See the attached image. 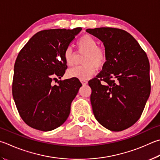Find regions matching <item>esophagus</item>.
I'll return each mask as SVG.
<instances>
[{
  "label": "esophagus",
  "mask_w": 160,
  "mask_h": 160,
  "mask_svg": "<svg viewBox=\"0 0 160 160\" xmlns=\"http://www.w3.org/2000/svg\"><path fill=\"white\" fill-rule=\"evenodd\" d=\"M80 82H82V85H87L88 84V81L86 80H80Z\"/></svg>",
  "instance_id": "34e87169"
}]
</instances>
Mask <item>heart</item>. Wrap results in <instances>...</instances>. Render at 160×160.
I'll return each instance as SVG.
<instances>
[{
	"instance_id": "1",
	"label": "heart",
	"mask_w": 160,
	"mask_h": 160,
	"mask_svg": "<svg viewBox=\"0 0 160 160\" xmlns=\"http://www.w3.org/2000/svg\"><path fill=\"white\" fill-rule=\"evenodd\" d=\"M76 44L78 51L85 52L82 59L84 64L69 69L67 75L69 78L88 79L95 73L96 68H101L106 64L108 59L107 52L103 48L98 46L97 40L94 37L88 34L81 36ZM63 56L66 64L69 66L73 65L75 53L71 47L66 48Z\"/></svg>"
}]
</instances>
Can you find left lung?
I'll use <instances>...</instances> for the list:
<instances>
[{"mask_svg": "<svg viewBox=\"0 0 160 160\" xmlns=\"http://www.w3.org/2000/svg\"><path fill=\"white\" fill-rule=\"evenodd\" d=\"M86 31L103 42L107 62L89 81L93 113L101 125L120 132L141 118L150 92L147 54L128 32L101 27Z\"/></svg>", "mask_w": 160, "mask_h": 160, "instance_id": "8db88e82", "label": "left lung"}]
</instances>
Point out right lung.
Wrapping results in <instances>:
<instances>
[{
	"instance_id": "add662e5",
	"label": "right lung",
	"mask_w": 160,
	"mask_h": 160,
	"mask_svg": "<svg viewBox=\"0 0 160 160\" xmlns=\"http://www.w3.org/2000/svg\"><path fill=\"white\" fill-rule=\"evenodd\" d=\"M82 28L38 32L28 40L14 63L12 96L20 117L32 128L51 131L67 120L71 104L82 84L78 78L60 80L67 65L63 51Z\"/></svg>"
}]
</instances>
